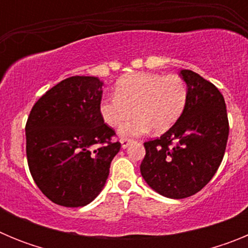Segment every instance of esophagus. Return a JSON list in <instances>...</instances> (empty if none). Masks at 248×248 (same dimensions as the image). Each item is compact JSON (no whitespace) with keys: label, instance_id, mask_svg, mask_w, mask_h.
Returning a JSON list of instances; mask_svg holds the SVG:
<instances>
[{"label":"esophagus","instance_id":"1","mask_svg":"<svg viewBox=\"0 0 248 248\" xmlns=\"http://www.w3.org/2000/svg\"><path fill=\"white\" fill-rule=\"evenodd\" d=\"M133 141H134V140L129 139V138H122V139H120V143H122V148L123 149L128 148V146L130 145V144L133 143Z\"/></svg>","mask_w":248,"mask_h":248}]
</instances>
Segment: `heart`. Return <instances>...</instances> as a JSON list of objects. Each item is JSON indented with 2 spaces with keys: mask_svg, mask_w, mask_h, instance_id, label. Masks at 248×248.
<instances>
[{
  "mask_svg": "<svg viewBox=\"0 0 248 248\" xmlns=\"http://www.w3.org/2000/svg\"><path fill=\"white\" fill-rule=\"evenodd\" d=\"M189 91L177 74L139 72L119 80L115 94L103 98L100 114L109 126H118L134 111L119 131L124 137L141 135L151 128L165 131L183 115Z\"/></svg>",
  "mask_w": 248,
  "mask_h": 248,
  "instance_id": "obj_1",
  "label": "heart"
}]
</instances>
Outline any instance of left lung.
I'll list each match as a JSON object with an SVG mask.
<instances>
[{
	"label": "left lung",
	"mask_w": 248,
	"mask_h": 248,
	"mask_svg": "<svg viewBox=\"0 0 248 248\" xmlns=\"http://www.w3.org/2000/svg\"><path fill=\"white\" fill-rule=\"evenodd\" d=\"M180 76L189 97L183 115L157 139L144 143L140 172L151 189L170 199L200 191L217 171L229 139L223 95L209 80L189 69Z\"/></svg>",
	"instance_id": "obj_1"
}]
</instances>
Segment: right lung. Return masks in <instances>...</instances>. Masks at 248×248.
I'll return each mask as SVG.
<instances>
[{"label":"right lung","mask_w":248,"mask_h":248,"mask_svg":"<svg viewBox=\"0 0 248 248\" xmlns=\"http://www.w3.org/2000/svg\"><path fill=\"white\" fill-rule=\"evenodd\" d=\"M103 83L74 76L46 92L26 123L28 168L52 202L79 207L97 198L122 144L100 114Z\"/></svg>","instance_id":"add662e5"}]
</instances>
